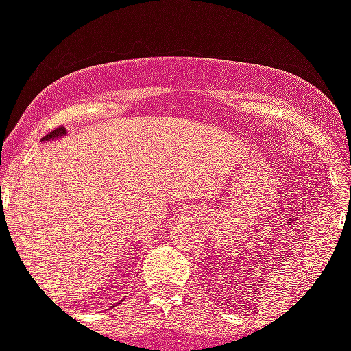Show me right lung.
<instances>
[{"label": "right lung", "mask_w": 351, "mask_h": 351, "mask_svg": "<svg viewBox=\"0 0 351 351\" xmlns=\"http://www.w3.org/2000/svg\"><path fill=\"white\" fill-rule=\"evenodd\" d=\"M64 135H66V128L58 127V128H54L52 132H49V134L44 136L43 140H52V138H58V136H64Z\"/></svg>", "instance_id": "add662e5"}]
</instances>
